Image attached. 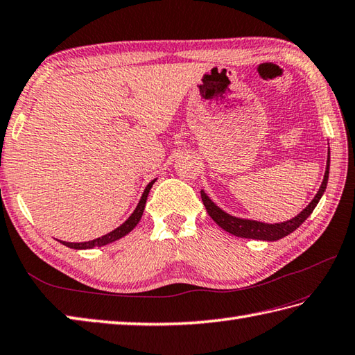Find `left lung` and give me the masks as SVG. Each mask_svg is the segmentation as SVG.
Listing matches in <instances>:
<instances>
[{
  "label": "left lung",
  "mask_w": 355,
  "mask_h": 355,
  "mask_svg": "<svg viewBox=\"0 0 355 355\" xmlns=\"http://www.w3.org/2000/svg\"><path fill=\"white\" fill-rule=\"evenodd\" d=\"M328 177H329V155H328V163H326V171H324L322 186H320V189H318V192L315 193V197L312 198L311 203L304 207L300 214L295 215L294 218L283 221V223H275V225L261 223V221L239 218V217H234V215H229L223 209H220V207L206 196L205 191H201V200H203V205L206 207L207 214L211 215V218L221 229H225L226 232L235 235V237H241V239L275 241V240L286 237V235H289L291 232H294L295 229L309 217L312 211L315 209L317 203L320 201L323 192L326 189V184H328Z\"/></svg>",
  "instance_id": "left-lung-1"
}]
</instances>
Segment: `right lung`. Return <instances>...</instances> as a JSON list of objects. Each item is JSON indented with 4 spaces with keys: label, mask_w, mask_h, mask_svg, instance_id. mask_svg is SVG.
<instances>
[{
    "label": "right lung",
    "mask_w": 355,
    "mask_h": 355,
    "mask_svg": "<svg viewBox=\"0 0 355 355\" xmlns=\"http://www.w3.org/2000/svg\"><path fill=\"white\" fill-rule=\"evenodd\" d=\"M154 183H155V180H152V182L148 186H146V189L143 192L140 201H138L135 211L132 212L130 217L126 221H124L123 225H120L116 229H114V231H110L109 234L103 235V237H98V239L90 240V241L69 243V241H61L60 240V243H62V245H64V246L72 248V249H92L95 246L100 248V246H104V245H109V243H114L116 240H120L121 237H124V235H128L132 231V229H134L138 225V221L141 220V215L144 212V206H146V200H148L149 191H150V187H152V184H154Z\"/></svg>",
    "instance_id": "obj_1"
}]
</instances>
